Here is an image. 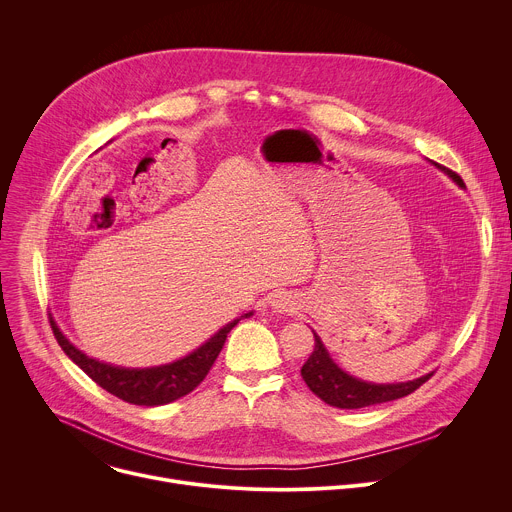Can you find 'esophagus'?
Wrapping results in <instances>:
<instances>
[{
	"label": "esophagus",
	"instance_id": "34e87169",
	"mask_svg": "<svg viewBox=\"0 0 512 512\" xmlns=\"http://www.w3.org/2000/svg\"><path fill=\"white\" fill-rule=\"evenodd\" d=\"M275 306H277V308H281V310H285V306H287V304H285V300H277V302H275Z\"/></svg>",
	"mask_w": 512,
	"mask_h": 512
}]
</instances>
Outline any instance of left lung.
Segmentation results:
<instances>
[{
    "mask_svg": "<svg viewBox=\"0 0 512 512\" xmlns=\"http://www.w3.org/2000/svg\"><path fill=\"white\" fill-rule=\"evenodd\" d=\"M440 166V164H437ZM458 186H464V180L452 172L446 166H440ZM314 332V330H312ZM314 352L304 362L302 377L310 391L318 395L324 403L340 409H360L377 403H387L401 399L413 391H417L425 381H429L431 373L425 377H419L415 381L407 383H393V385H375V383H364L350 375H346L338 364L328 356V350L324 348L320 336L314 332Z\"/></svg>",
    "mask_w": 512,
    "mask_h": 512,
    "instance_id": "1",
    "label": "left lung"
}]
</instances>
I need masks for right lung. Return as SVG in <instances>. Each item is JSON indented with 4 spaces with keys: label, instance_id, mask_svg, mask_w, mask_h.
<instances>
[{
    "label": "right lung",
    "instance_id": "obj_1",
    "mask_svg": "<svg viewBox=\"0 0 512 512\" xmlns=\"http://www.w3.org/2000/svg\"><path fill=\"white\" fill-rule=\"evenodd\" d=\"M239 320L229 322L225 328L218 330L210 340H206L200 348H196L192 354L184 356L182 360L164 364V367H154V369L111 367V364L99 362L72 346L54 322H50V326L56 342L66 352V356L75 362L79 369H83L99 387L119 397L121 401H127L133 405L156 407L188 395L204 381V377L212 369L216 356L221 354L225 346L227 334L239 324Z\"/></svg>",
    "mask_w": 512,
    "mask_h": 512
}]
</instances>
